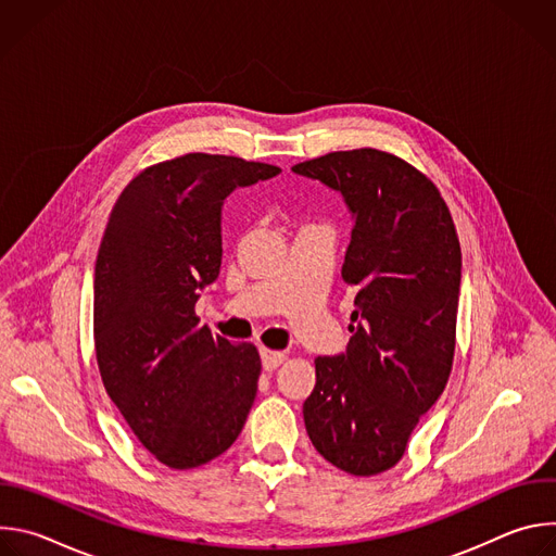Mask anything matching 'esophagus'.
Listing matches in <instances>:
<instances>
[{
  "label": "esophagus",
  "mask_w": 556,
  "mask_h": 556,
  "mask_svg": "<svg viewBox=\"0 0 556 556\" xmlns=\"http://www.w3.org/2000/svg\"><path fill=\"white\" fill-rule=\"evenodd\" d=\"M260 354H262V365H264V369H266V371L277 369V367L286 361V354H283V352H275V350H266V348H262V350H260Z\"/></svg>",
  "instance_id": "34e87169"
}]
</instances>
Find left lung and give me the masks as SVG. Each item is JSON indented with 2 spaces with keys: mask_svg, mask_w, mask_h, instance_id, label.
Listing matches in <instances>:
<instances>
[{
  "mask_svg": "<svg viewBox=\"0 0 556 556\" xmlns=\"http://www.w3.org/2000/svg\"><path fill=\"white\" fill-rule=\"evenodd\" d=\"M341 193L352 215L343 279L356 288L352 339L314 361L307 435L330 464L369 478L401 462L446 387L462 279L451 213L435 185L378 149L334 151L292 167Z\"/></svg>",
  "mask_w": 556,
  "mask_h": 556,
  "instance_id": "left-lung-1",
  "label": "left lung"
}]
</instances>
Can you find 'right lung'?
Wrapping results in <instances>:
<instances>
[{"instance_id":"1","label":"right lung","mask_w":556,"mask_h":556,"mask_svg":"<svg viewBox=\"0 0 556 556\" xmlns=\"http://www.w3.org/2000/svg\"><path fill=\"white\" fill-rule=\"evenodd\" d=\"M279 167L187 153L138 174L116 200L94 268L103 384L142 446L195 468L240 435L255 403L257 348L213 337L198 290L222 266V206Z\"/></svg>"}]
</instances>
